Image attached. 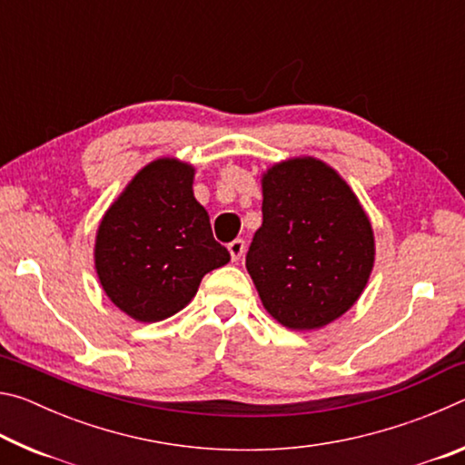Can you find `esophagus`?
Here are the masks:
<instances>
[{
    "label": "esophagus",
    "mask_w": 465,
    "mask_h": 465,
    "mask_svg": "<svg viewBox=\"0 0 465 465\" xmlns=\"http://www.w3.org/2000/svg\"><path fill=\"white\" fill-rule=\"evenodd\" d=\"M227 250H230L232 254V261H240V258L243 256V252H246V242L243 240H233L230 242V246H227Z\"/></svg>",
    "instance_id": "34e87169"
}]
</instances>
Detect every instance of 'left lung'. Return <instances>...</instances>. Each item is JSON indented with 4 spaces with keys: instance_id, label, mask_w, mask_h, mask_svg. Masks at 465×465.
<instances>
[{
    "instance_id": "1",
    "label": "left lung",
    "mask_w": 465,
    "mask_h": 465,
    "mask_svg": "<svg viewBox=\"0 0 465 465\" xmlns=\"http://www.w3.org/2000/svg\"><path fill=\"white\" fill-rule=\"evenodd\" d=\"M262 225L246 269L271 316L291 330L330 324L352 308L375 258L371 223L349 184L313 157L262 176Z\"/></svg>"
}]
</instances>
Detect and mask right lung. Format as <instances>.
<instances>
[{"instance_id":"obj_1","label":"right lung","mask_w":465,"mask_h":465,"mask_svg":"<svg viewBox=\"0 0 465 465\" xmlns=\"http://www.w3.org/2000/svg\"><path fill=\"white\" fill-rule=\"evenodd\" d=\"M194 168L162 157L131 180L96 235V271L116 308L139 322L174 316L209 271L230 262L193 194Z\"/></svg>"}]
</instances>
